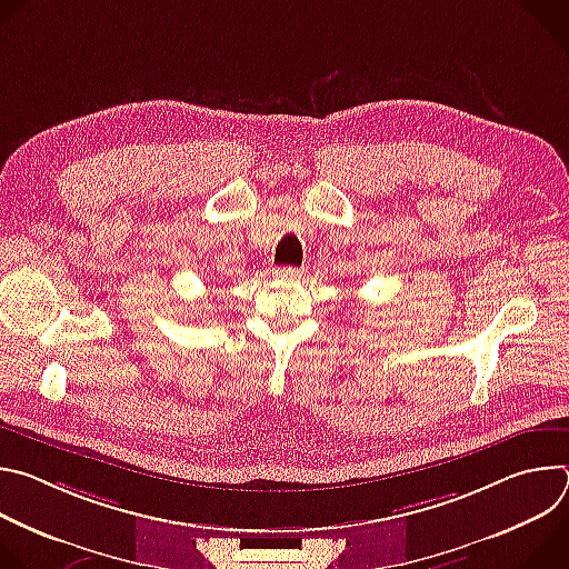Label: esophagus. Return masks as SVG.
I'll use <instances>...</instances> for the list:
<instances>
[{
    "instance_id": "1",
    "label": "esophagus",
    "mask_w": 569,
    "mask_h": 569,
    "mask_svg": "<svg viewBox=\"0 0 569 569\" xmlns=\"http://www.w3.org/2000/svg\"><path fill=\"white\" fill-rule=\"evenodd\" d=\"M274 274H277L279 279H299V277L303 274V270H301V268L283 266V268H277V270H274Z\"/></svg>"
}]
</instances>
